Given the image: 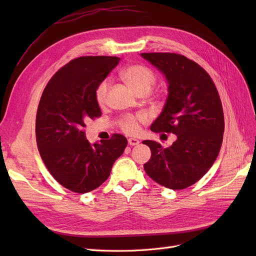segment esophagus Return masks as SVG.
Wrapping results in <instances>:
<instances>
[{"instance_id": "obj_1", "label": "esophagus", "mask_w": 256, "mask_h": 256, "mask_svg": "<svg viewBox=\"0 0 256 256\" xmlns=\"http://www.w3.org/2000/svg\"><path fill=\"white\" fill-rule=\"evenodd\" d=\"M138 143H140V141L136 140V138H128V144H129L130 146H136V145H138Z\"/></svg>"}]
</instances>
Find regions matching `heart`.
I'll return each instance as SVG.
<instances>
[{
	"instance_id": "b5f03b06",
	"label": "heart",
	"mask_w": 256,
	"mask_h": 256,
	"mask_svg": "<svg viewBox=\"0 0 256 256\" xmlns=\"http://www.w3.org/2000/svg\"><path fill=\"white\" fill-rule=\"evenodd\" d=\"M122 78L138 95H146L152 90L157 82V76L150 68L140 64L129 65L120 72ZM109 80H102L95 90V99L98 106H104L106 104ZM147 118L144 114H126L120 120V129L127 134H136L140 129V124L146 122Z\"/></svg>"
}]
</instances>
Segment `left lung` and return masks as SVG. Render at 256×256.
I'll return each instance as SVG.
<instances>
[{
	"mask_svg": "<svg viewBox=\"0 0 256 256\" xmlns=\"http://www.w3.org/2000/svg\"><path fill=\"white\" fill-rule=\"evenodd\" d=\"M141 56L164 72L168 83L166 106L150 129L177 136L166 148L156 141H143L152 150L144 170L168 189L188 188L207 173L221 148L224 115L218 90L203 67L182 54Z\"/></svg>",
	"mask_w": 256,
	"mask_h": 256,
	"instance_id": "obj_1",
	"label": "left lung"
}]
</instances>
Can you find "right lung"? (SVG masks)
<instances>
[{"label": "right lung", "mask_w": 256, "mask_h": 256, "mask_svg": "<svg viewBox=\"0 0 256 256\" xmlns=\"http://www.w3.org/2000/svg\"><path fill=\"white\" fill-rule=\"evenodd\" d=\"M116 56H80L58 70L44 88L36 114V141L40 157L58 184L76 193L95 190L110 176L127 138L90 145L85 122L102 116L95 90L118 64Z\"/></svg>", "instance_id": "add662e5"}]
</instances>
